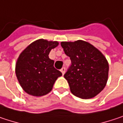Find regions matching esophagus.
<instances>
[{"instance_id": "esophagus-1", "label": "esophagus", "mask_w": 123, "mask_h": 123, "mask_svg": "<svg viewBox=\"0 0 123 123\" xmlns=\"http://www.w3.org/2000/svg\"><path fill=\"white\" fill-rule=\"evenodd\" d=\"M61 73L62 74H64L65 73V67H63V68H62V69L61 70Z\"/></svg>"}]
</instances>
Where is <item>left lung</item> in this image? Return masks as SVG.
I'll return each instance as SVG.
<instances>
[{
    "instance_id": "8db88e82",
    "label": "left lung",
    "mask_w": 123,
    "mask_h": 123,
    "mask_svg": "<svg viewBox=\"0 0 123 123\" xmlns=\"http://www.w3.org/2000/svg\"><path fill=\"white\" fill-rule=\"evenodd\" d=\"M61 44L72 62L64 75L72 94L83 99L98 94L106 86L108 77V62L104 54L82 40L62 41Z\"/></svg>"
}]
</instances>
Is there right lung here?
Wrapping results in <instances>:
<instances>
[{"label":"right lung","mask_w":123,"mask_h":123,"mask_svg":"<svg viewBox=\"0 0 123 123\" xmlns=\"http://www.w3.org/2000/svg\"><path fill=\"white\" fill-rule=\"evenodd\" d=\"M58 44L56 41L38 39L19 54L15 64V74L21 87L28 94L41 96L49 94L55 80L62 75L49 57L51 49Z\"/></svg>","instance_id":"add662e5"}]
</instances>
